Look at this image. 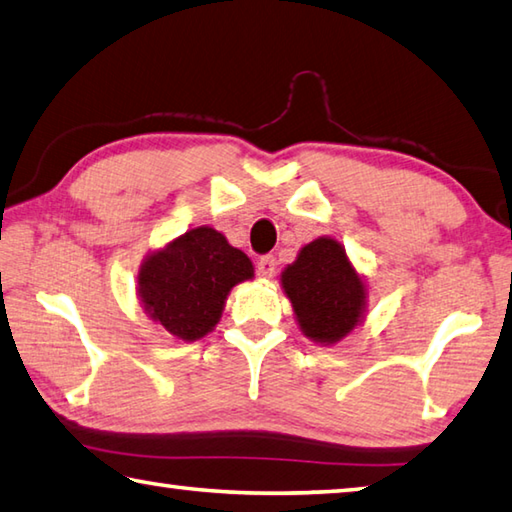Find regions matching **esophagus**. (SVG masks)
Returning <instances> with one entry per match:
<instances>
[{
	"label": "esophagus",
	"instance_id": "1",
	"mask_svg": "<svg viewBox=\"0 0 512 512\" xmlns=\"http://www.w3.org/2000/svg\"><path fill=\"white\" fill-rule=\"evenodd\" d=\"M275 266H277L275 257L273 255H264V257H259V262H257V273L262 275V277H273Z\"/></svg>",
	"mask_w": 512,
	"mask_h": 512
}]
</instances>
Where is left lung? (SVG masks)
I'll list each match as a JSON object with an SVG mask.
<instances>
[{"label":"left lung","instance_id":"left-lung-1","mask_svg":"<svg viewBox=\"0 0 512 512\" xmlns=\"http://www.w3.org/2000/svg\"><path fill=\"white\" fill-rule=\"evenodd\" d=\"M282 288L302 333L320 345H336L365 318V282L331 237L315 239L297 253L284 268Z\"/></svg>","mask_w":512,"mask_h":512}]
</instances>
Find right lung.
I'll use <instances>...</instances> for the list:
<instances>
[{
	"mask_svg": "<svg viewBox=\"0 0 512 512\" xmlns=\"http://www.w3.org/2000/svg\"><path fill=\"white\" fill-rule=\"evenodd\" d=\"M253 262L210 226L176 237L145 257L138 297L145 313L172 333L194 342L217 327L230 288L253 280Z\"/></svg>",
	"mask_w": 512,
	"mask_h": 512,
	"instance_id": "add662e5",
	"label": "right lung"
}]
</instances>
